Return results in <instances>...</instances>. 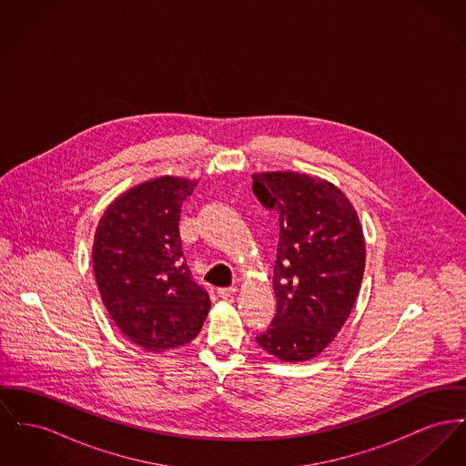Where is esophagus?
Here are the masks:
<instances>
[{
	"mask_svg": "<svg viewBox=\"0 0 466 466\" xmlns=\"http://www.w3.org/2000/svg\"><path fill=\"white\" fill-rule=\"evenodd\" d=\"M217 292H218L219 298L225 299V298H230L232 294H236V287H221Z\"/></svg>",
	"mask_w": 466,
	"mask_h": 466,
	"instance_id": "34e87169",
	"label": "esophagus"
}]
</instances>
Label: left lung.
<instances>
[{
  "instance_id": "1",
  "label": "left lung",
  "mask_w": 466,
  "mask_h": 466,
  "mask_svg": "<svg viewBox=\"0 0 466 466\" xmlns=\"http://www.w3.org/2000/svg\"><path fill=\"white\" fill-rule=\"evenodd\" d=\"M251 190L279 215L274 264L276 317L257 343L294 362L320 354L356 302L366 249L356 209L319 177L298 172L255 174Z\"/></svg>"
}]
</instances>
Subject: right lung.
Listing matches in <instances>:
<instances>
[{"instance_id": "right-lung-1", "label": "right lung", "mask_w": 466, "mask_h": 466, "mask_svg": "<svg viewBox=\"0 0 466 466\" xmlns=\"http://www.w3.org/2000/svg\"><path fill=\"white\" fill-rule=\"evenodd\" d=\"M197 181L158 177L117 197L93 243L96 285L114 324L138 347L164 352L190 343L211 299L185 260L179 217Z\"/></svg>"}]
</instances>
